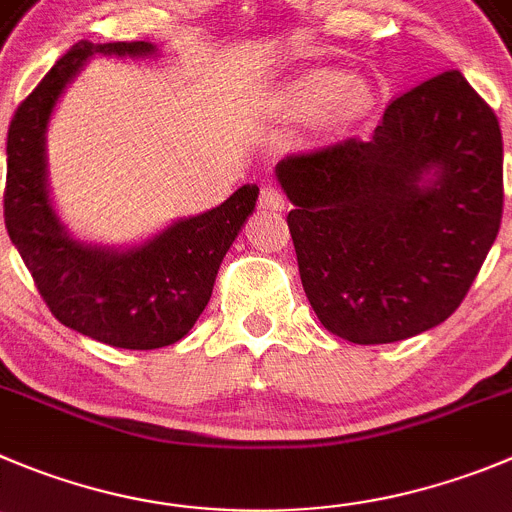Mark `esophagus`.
Here are the masks:
<instances>
[{
  "mask_svg": "<svg viewBox=\"0 0 512 512\" xmlns=\"http://www.w3.org/2000/svg\"><path fill=\"white\" fill-rule=\"evenodd\" d=\"M257 204H260L262 209H285L288 207V197H285V191L280 189L278 184H265L260 189V197H257Z\"/></svg>",
  "mask_w": 512,
  "mask_h": 512,
  "instance_id": "esophagus-1",
  "label": "esophagus"
}]
</instances>
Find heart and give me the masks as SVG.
<instances>
[{
    "label": "heart",
    "mask_w": 512,
    "mask_h": 512,
    "mask_svg": "<svg viewBox=\"0 0 512 512\" xmlns=\"http://www.w3.org/2000/svg\"><path fill=\"white\" fill-rule=\"evenodd\" d=\"M328 100L336 116H353L366 105V88L358 80H341L336 70H315L295 80L283 95V105L293 113H310Z\"/></svg>",
    "instance_id": "heart-1"
}]
</instances>
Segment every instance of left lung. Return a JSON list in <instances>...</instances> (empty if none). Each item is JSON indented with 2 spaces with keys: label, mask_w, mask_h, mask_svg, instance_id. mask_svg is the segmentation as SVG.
Listing matches in <instances>:
<instances>
[{
  "label": "left lung",
  "mask_w": 512,
  "mask_h": 512,
  "mask_svg": "<svg viewBox=\"0 0 512 512\" xmlns=\"http://www.w3.org/2000/svg\"><path fill=\"white\" fill-rule=\"evenodd\" d=\"M275 171L310 308L358 346L447 321L503 219V133L460 70L396 95L369 141L290 154Z\"/></svg>",
  "instance_id": "obj_1"
}]
</instances>
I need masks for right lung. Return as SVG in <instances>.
<instances>
[{
  "instance_id": "obj_1",
  "label": "right lung",
  "mask_w": 512,
  "mask_h": 512,
  "mask_svg": "<svg viewBox=\"0 0 512 512\" xmlns=\"http://www.w3.org/2000/svg\"><path fill=\"white\" fill-rule=\"evenodd\" d=\"M103 55H148V42H78L14 111L7 133L4 224L42 300L62 326L131 351L171 346L197 323L212 298L219 262L250 217L257 186L181 219L146 245L108 252L62 232L47 199L45 128L57 98L83 62Z\"/></svg>"
}]
</instances>
